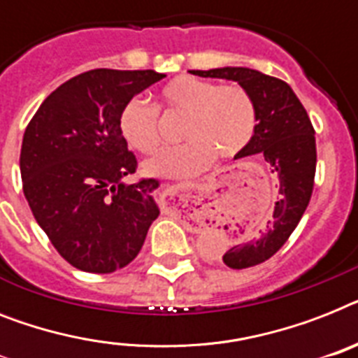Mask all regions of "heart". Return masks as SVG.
Segmentation results:
<instances>
[{
  "label": "heart",
  "instance_id": "heart-1",
  "mask_svg": "<svg viewBox=\"0 0 358 358\" xmlns=\"http://www.w3.org/2000/svg\"><path fill=\"white\" fill-rule=\"evenodd\" d=\"M159 112L184 115L178 136L184 143L158 150L145 162L147 173L184 178L206 169L215 156L235 158L255 134L257 112L248 90L241 84L180 75L159 90L158 103L132 99L119 113V132L129 147L141 154L159 145Z\"/></svg>",
  "mask_w": 358,
  "mask_h": 358
}]
</instances>
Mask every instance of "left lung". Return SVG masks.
<instances>
[{
	"instance_id": "obj_1",
	"label": "left lung",
	"mask_w": 358,
	"mask_h": 358,
	"mask_svg": "<svg viewBox=\"0 0 358 358\" xmlns=\"http://www.w3.org/2000/svg\"><path fill=\"white\" fill-rule=\"evenodd\" d=\"M191 73L235 80L248 90L255 103V134L237 158L252 154L264 158L278 182V202L264 222L234 231L237 245L222 257L229 268H250L270 259L289 241L309 206L316 174L315 127L300 99L281 78L250 68L194 69Z\"/></svg>"
}]
</instances>
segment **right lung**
Returning <instances> with one entry per match:
<instances>
[{"instance_id": "1", "label": "right lung", "mask_w": 358, "mask_h": 358, "mask_svg": "<svg viewBox=\"0 0 358 358\" xmlns=\"http://www.w3.org/2000/svg\"><path fill=\"white\" fill-rule=\"evenodd\" d=\"M165 75L92 69L58 86L22 141L23 194L40 228L71 266L112 274L136 259L159 208V180H121L138 159L119 132L130 99Z\"/></svg>"}]
</instances>
